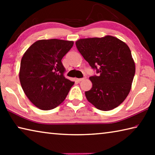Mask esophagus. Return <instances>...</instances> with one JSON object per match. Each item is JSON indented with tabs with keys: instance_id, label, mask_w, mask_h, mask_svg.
Wrapping results in <instances>:
<instances>
[{
	"instance_id": "34e87169",
	"label": "esophagus",
	"mask_w": 155,
	"mask_h": 155,
	"mask_svg": "<svg viewBox=\"0 0 155 155\" xmlns=\"http://www.w3.org/2000/svg\"><path fill=\"white\" fill-rule=\"evenodd\" d=\"M84 79H85V78H77V81L78 82H81V81H83Z\"/></svg>"
}]
</instances>
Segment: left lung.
Segmentation results:
<instances>
[{"mask_svg":"<svg viewBox=\"0 0 155 155\" xmlns=\"http://www.w3.org/2000/svg\"><path fill=\"white\" fill-rule=\"evenodd\" d=\"M76 46L98 74L90 77L92 87L85 91L87 101L101 111L118 107L129 94L135 73L130 48L111 35L80 39Z\"/></svg>","mask_w":155,"mask_h":155,"instance_id":"1","label":"left lung"}]
</instances>
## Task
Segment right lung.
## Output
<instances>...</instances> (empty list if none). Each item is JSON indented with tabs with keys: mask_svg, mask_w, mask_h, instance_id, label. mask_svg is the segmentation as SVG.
Segmentation results:
<instances>
[{
	"mask_svg": "<svg viewBox=\"0 0 155 155\" xmlns=\"http://www.w3.org/2000/svg\"><path fill=\"white\" fill-rule=\"evenodd\" d=\"M74 44L57 39L41 40L33 44L23 55L19 78L26 96L44 111L54 109L66 98L74 82L64 77L61 62Z\"/></svg>",
	"mask_w": 155,
	"mask_h": 155,
	"instance_id": "right-lung-1",
	"label": "right lung"
}]
</instances>
